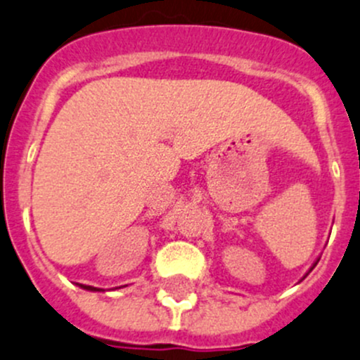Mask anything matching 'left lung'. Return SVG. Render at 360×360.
<instances>
[{
	"label": "left lung",
	"instance_id": "obj_1",
	"mask_svg": "<svg viewBox=\"0 0 360 360\" xmlns=\"http://www.w3.org/2000/svg\"><path fill=\"white\" fill-rule=\"evenodd\" d=\"M316 265H317V262H316V263H314V265H312V269H314V266H316ZM312 269H310V270H309V272H312Z\"/></svg>",
	"mask_w": 360,
	"mask_h": 360
}]
</instances>
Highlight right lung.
<instances>
[{"mask_svg":"<svg viewBox=\"0 0 360 360\" xmlns=\"http://www.w3.org/2000/svg\"><path fill=\"white\" fill-rule=\"evenodd\" d=\"M77 286H79V288H83V290H86V291H103V290H100V288L86 286V284H77Z\"/></svg>","mask_w":360,"mask_h":360,"instance_id":"obj_1","label":"right lung"}]
</instances>
